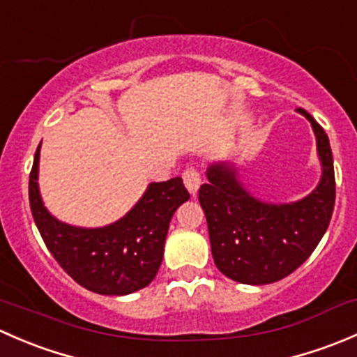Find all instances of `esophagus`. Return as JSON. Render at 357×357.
Listing matches in <instances>:
<instances>
[{
  "instance_id": "1",
  "label": "esophagus",
  "mask_w": 357,
  "mask_h": 357,
  "mask_svg": "<svg viewBox=\"0 0 357 357\" xmlns=\"http://www.w3.org/2000/svg\"><path fill=\"white\" fill-rule=\"evenodd\" d=\"M183 181H185L186 190H188L192 195H197L199 192L200 185H202V178H200V172L197 169H186L185 174H183Z\"/></svg>"
}]
</instances>
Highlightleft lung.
<instances>
[{
    "label": "left lung",
    "instance_id": "left-lung-1",
    "mask_svg": "<svg viewBox=\"0 0 357 357\" xmlns=\"http://www.w3.org/2000/svg\"><path fill=\"white\" fill-rule=\"evenodd\" d=\"M297 112L311 122L321 164V178L309 195L282 204L261 200L247 188L231 160L207 165L199 200L215 266L233 282L268 285L285 278L304 264L330 225L335 172L328 136L304 109Z\"/></svg>",
    "mask_w": 357,
    "mask_h": 357
}]
</instances>
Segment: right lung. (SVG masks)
Wrapping results in <instances>:
<instances>
[{
    "mask_svg": "<svg viewBox=\"0 0 357 357\" xmlns=\"http://www.w3.org/2000/svg\"><path fill=\"white\" fill-rule=\"evenodd\" d=\"M39 155L41 145L29 178V202L36 226L63 271L100 295H128L150 285L162 264L169 222L190 199L183 179L150 183L121 219L84 228L60 221L45 207L38 183Z\"/></svg>",
    "mask_w": 357,
    "mask_h": 357,
    "instance_id": "obj_1",
    "label": "right lung"
}]
</instances>
